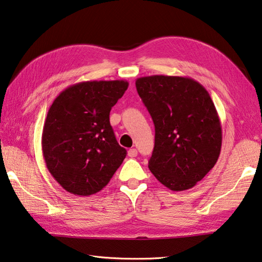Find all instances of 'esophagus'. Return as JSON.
Listing matches in <instances>:
<instances>
[{
	"label": "esophagus",
	"instance_id": "34e87169",
	"mask_svg": "<svg viewBox=\"0 0 262 262\" xmlns=\"http://www.w3.org/2000/svg\"><path fill=\"white\" fill-rule=\"evenodd\" d=\"M128 156L132 157V158H134V157L137 156V150L134 149V147H133V149H129L128 150Z\"/></svg>",
	"mask_w": 262,
	"mask_h": 262
}]
</instances>
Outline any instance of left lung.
Here are the masks:
<instances>
[{
    "label": "left lung",
    "instance_id": "1",
    "mask_svg": "<svg viewBox=\"0 0 262 262\" xmlns=\"http://www.w3.org/2000/svg\"><path fill=\"white\" fill-rule=\"evenodd\" d=\"M135 84L155 123L151 173L173 191L194 187L221 151V122L210 94L187 77L150 75Z\"/></svg>",
    "mask_w": 262,
    "mask_h": 262
}]
</instances>
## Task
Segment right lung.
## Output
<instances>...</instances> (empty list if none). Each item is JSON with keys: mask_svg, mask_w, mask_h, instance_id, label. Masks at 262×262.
<instances>
[{"mask_svg": "<svg viewBox=\"0 0 262 262\" xmlns=\"http://www.w3.org/2000/svg\"><path fill=\"white\" fill-rule=\"evenodd\" d=\"M128 88L125 80L83 81L52 102L42 132V152L54 179L77 196L97 193L127 155L110 125V111Z\"/></svg>", "mask_w": 262, "mask_h": 262, "instance_id": "add662e5", "label": "right lung"}]
</instances>
